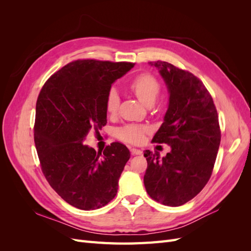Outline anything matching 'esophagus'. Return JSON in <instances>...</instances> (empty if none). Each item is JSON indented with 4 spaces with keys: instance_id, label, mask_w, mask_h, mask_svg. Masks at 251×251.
<instances>
[{
    "instance_id": "esophagus-1",
    "label": "esophagus",
    "mask_w": 251,
    "mask_h": 251,
    "mask_svg": "<svg viewBox=\"0 0 251 251\" xmlns=\"http://www.w3.org/2000/svg\"><path fill=\"white\" fill-rule=\"evenodd\" d=\"M131 153H132V155H141L142 154V151L133 148V149H131Z\"/></svg>"
}]
</instances>
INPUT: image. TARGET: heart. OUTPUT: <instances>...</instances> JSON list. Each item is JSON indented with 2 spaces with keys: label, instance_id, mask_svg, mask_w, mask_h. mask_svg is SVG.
I'll return each instance as SVG.
<instances>
[{
  "label": "heart",
  "instance_id": "heart-1",
  "mask_svg": "<svg viewBox=\"0 0 251 251\" xmlns=\"http://www.w3.org/2000/svg\"><path fill=\"white\" fill-rule=\"evenodd\" d=\"M128 89L136 95V97L143 103L150 107L154 104L161 91V85L159 80L150 73H141L133 78L128 83ZM119 96L115 90H110L105 98V111L110 115H115L119 108ZM150 132V127L139 125H127L120 127L117 131V136L125 142L137 144L142 142L144 135Z\"/></svg>",
  "mask_w": 251,
  "mask_h": 251
}]
</instances>
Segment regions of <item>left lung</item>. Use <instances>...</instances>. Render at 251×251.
<instances>
[{
    "mask_svg": "<svg viewBox=\"0 0 251 251\" xmlns=\"http://www.w3.org/2000/svg\"><path fill=\"white\" fill-rule=\"evenodd\" d=\"M158 68L170 92L164 123L153 142L171 146V153L144 151L148 168L144 186L151 199L180 206L198 195L211 176L221 141L216 105L203 82L191 72L168 62L151 63Z\"/></svg>",
    "mask_w": 251,
    "mask_h": 251,
    "instance_id": "obj_1",
    "label": "left lung"
}]
</instances>
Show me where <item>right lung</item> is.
Returning a JSON list of instances; mask_svg holds the SVG:
<instances>
[{"label":"right lung","mask_w":251,"mask_h":251,"mask_svg":"<svg viewBox=\"0 0 251 251\" xmlns=\"http://www.w3.org/2000/svg\"><path fill=\"white\" fill-rule=\"evenodd\" d=\"M134 65L74 60L51 75L37 97L33 131L41 169L50 186L74 207L100 208L117 194L130 151L115 141L96 153L83 139L107 125L105 98L112 83Z\"/></svg>","instance_id":"add662e5"}]
</instances>
